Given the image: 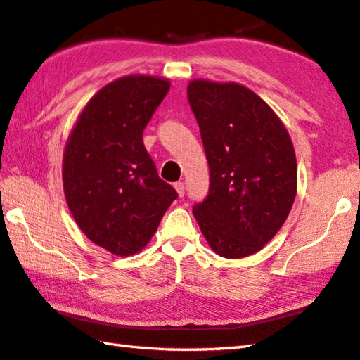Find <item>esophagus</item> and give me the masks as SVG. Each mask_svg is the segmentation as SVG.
Wrapping results in <instances>:
<instances>
[{
  "label": "esophagus",
  "mask_w": 360,
  "mask_h": 360,
  "mask_svg": "<svg viewBox=\"0 0 360 360\" xmlns=\"http://www.w3.org/2000/svg\"><path fill=\"white\" fill-rule=\"evenodd\" d=\"M174 186H175L176 193H179V196L184 198L185 196V184H184V181H176Z\"/></svg>",
  "instance_id": "34e87169"
}]
</instances>
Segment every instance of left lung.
<instances>
[{
	"instance_id": "left-lung-1",
	"label": "left lung",
	"mask_w": 360,
	"mask_h": 360,
	"mask_svg": "<svg viewBox=\"0 0 360 360\" xmlns=\"http://www.w3.org/2000/svg\"><path fill=\"white\" fill-rule=\"evenodd\" d=\"M188 101L210 169L209 194L193 207L212 250L237 259L280 231L297 193V162L275 112L238 84L193 80Z\"/></svg>"
}]
</instances>
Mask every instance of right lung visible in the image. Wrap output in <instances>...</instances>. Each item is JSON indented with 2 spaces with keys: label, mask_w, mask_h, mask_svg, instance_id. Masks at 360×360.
<instances>
[{
  "label": "right lung",
  "mask_w": 360,
  "mask_h": 360,
  "mask_svg": "<svg viewBox=\"0 0 360 360\" xmlns=\"http://www.w3.org/2000/svg\"><path fill=\"white\" fill-rule=\"evenodd\" d=\"M169 82L128 75L85 105L66 143L63 186L75 223L93 243L117 256L141 251L179 198L160 179L142 134Z\"/></svg>",
  "instance_id": "1"
}]
</instances>
